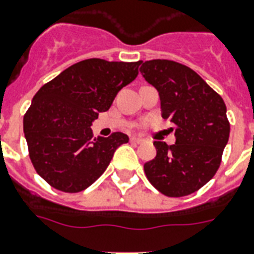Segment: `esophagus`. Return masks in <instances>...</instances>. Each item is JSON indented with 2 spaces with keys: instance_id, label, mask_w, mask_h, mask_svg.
I'll return each mask as SVG.
<instances>
[{
  "instance_id": "34e87169",
  "label": "esophagus",
  "mask_w": 254,
  "mask_h": 254,
  "mask_svg": "<svg viewBox=\"0 0 254 254\" xmlns=\"http://www.w3.org/2000/svg\"><path fill=\"white\" fill-rule=\"evenodd\" d=\"M130 141H132V143H137V144H141V143H143L144 140L141 139V137H137V136H132V137H130Z\"/></svg>"
}]
</instances>
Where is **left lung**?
<instances>
[{"mask_svg": "<svg viewBox=\"0 0 254 254\" xmlns=\"http://www.w3.org/2000/svg\"><path fill=\"white\" fill-rule=\"evenodd\" d=\"M139 65L157 89L162 117L176 127L175 144L154 141L157 155L144 164L145 176L164 195L192 194L214 176L228 143L224 100L187 65L159 59Z\"/></svg>", "mask_w": 254, "mask_h": 254, "instance_id": "left-lung-1", "label": "left lung"}]
</instances>
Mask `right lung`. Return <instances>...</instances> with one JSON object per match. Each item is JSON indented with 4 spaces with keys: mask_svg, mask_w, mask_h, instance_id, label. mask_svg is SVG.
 <instances>
[{
    "mask_svg": "<svg viewBox=\"0 0 254 254\" xmlns=\"http://www.w3.org/2000/svg\"><path fill=\"white\" fill-rule=\"evenodd\" d=\"M139 62L86 59L41 88L24 115L23 130L37 173L52 187L79 192L107 169L125 133L93 137L92 124L120 90L137 77Z\"/></svg>",
    "mask_w": 254,
    "mask_h": 254,
    "instance_id": "1",
    "label": "right lung"
}]
</instances>
